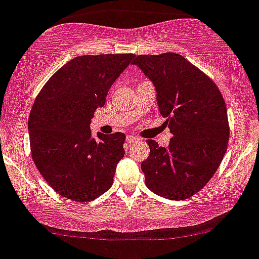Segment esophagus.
I'll use <instances>...</instances> for the list:
<instances>
[{
	"label": "esophagus",
	"instance_id": "obj_1",
	"mask_svg": "<svg viewBox=\"0 0 259 259\" xmlns=\"http://www.w3.org/2000/svg\"><path fill=\"white\" fill-rule=\"evenodd\" d=\"M138 140H139V138L133 137V135H127V137H126L127 143H135V141H138Z\"/></svg>",
	"mask_w": 259,
	"mask_h": 259
}]
</instances>
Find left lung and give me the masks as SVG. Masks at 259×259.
Segmentation results:
<instances>
[{
  "label": "left lung",
  "instance_id": "obj_1",
  "mask_svg": "<svg viewBox=\"0 0 259 259\" xmlns=\"http://www.w3.org/2000/svg\"><path fill=\"white\" fill-rule=\"evenodd\" d=\"M137 64L155 88L159 110L172 134L167 148L148 140L141 162L145 184L170 200H186L207 185L230 139L227 108L214 81L181 54L138 56Z\"/></svg>",
  "mask_w": 259,
  "mask_h": 259
}]
</instances>
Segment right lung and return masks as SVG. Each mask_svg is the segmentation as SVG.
Returning a JSON list of instances; mask_svg holds the SVG:
<instances>
[{
	"instance_id": "obj_1",
	"label": "right lung",
	"mask_w": 259,
	"mask_h": 259,
	"mask_svg": "<svg viewBox=\"0 0 259 259\" xmlns=\"http://www.w3.org/2000/svg\"><path fill=\"white\" fill-rule=\"evenodd\" d=\"M135 54L80 56L57 70L38 93L28 118L33 162L52 189L89 202L113 185L125 134L98 133L91 120Z\"/></svg>"
}]
</instances>
